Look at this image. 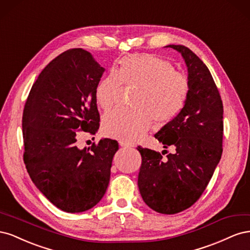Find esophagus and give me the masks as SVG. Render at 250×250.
Returning a JSON list of instances; mask_svg holds the SVG:
<instances>
[{"mask_svg": "<svg viewBox=\"0 0 250 250\" xmlns=\"http://www.w3.org/2000/svg\"><path fill=\"white\" fill-rule=\"evenodd\" d=\"M120 146L123 147V148H131L133 147V145L131 143H127V142H123V141H120Z\"/></svg>", "mask_w": 250, "mask_h": 250, "instance_id": "1", "label": "esophagus"}]
</instances>
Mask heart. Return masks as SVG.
<instances>
[{
	"label": "heart",
	"mask_w": 250,
	"mask_h": 250,
	"mask_svg": "<svg viewBox=\"0 0 250 250\" xmlns=\"http://www.w3.org/2000/svg\"><path fill=\"white\" fill-rule=\"evenodd\" d=\"M125 84L138 87L132 103L135 108L119 107L103 118V131L110 138L131 143L140 139L154 121L170 122L185 107L188 96L187 79L175 67L156 55H132L121 62L97 86L100 106L108 110L121 100Z\"/></svg>",
	"instance_id": "heart-1"
}]
</instances>
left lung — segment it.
<instances>
[{"label": "left lung", "instance_id": "obj_1", "mask_svg": "<svg viewBox=\"0 0 250 250\" xmlns=\"http://www.w3.org/2000/svg\"><path fill=\"white\" fill-rule=\"evenodd\" d=\"M178 51L188 66V96L178 115L154 134L164 148L175 147L166 158L138 147L142 155L138 186L143 200L157 213L173 215L197 201L222 155L223 104L208 66L190 49ZM167 150L163 151V154Z\"/></svg>", "mask_w": 250, "mask_h": 250}]
</instances>
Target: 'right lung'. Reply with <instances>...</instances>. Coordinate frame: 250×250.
I'll return each mask as SVG.
<instances>
[{
	"mask_svg": "<svg viewBox=\"0 0 250 250\" xmlns=\"http://www.w3.org/2000/svg\"><path fill=\"white\" fill-rule=\"evenodd\" d=\"M89 52L70 49L44 67L22 112L24 163L36 188L66 213L94 208L109 184L115 140L77 147L79 131L96 134V90L104 73Z\"/></svg>",
	"mask_w": 250,
	"mask_h": 250,
	"instance_id": "obj_1",
	"label": "right lung"
}]
</instances>
